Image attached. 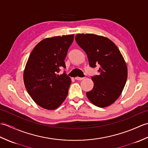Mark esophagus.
Masks as SVG:
<instances>
[{"mask_svg": "<svg viewBox=\"0 0 148 148\" xmlns=\"http://www.w3.org/2000/svg\"><path fill=\"white\" fill-rule=\"evenodd\" d=\"M84 79V77H75V79L76 80H79V81H81Z\"/></svg>", "mask_w": 148, "mask_h": 148, "instance_id": "esophagus-1", "label": "esophagus"}]
</instances>
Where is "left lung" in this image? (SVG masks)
<instances>
[{
	"label": "left lung",
	"mask_w": 148,
	"mask_h": 148,
	"mask_svg": "<svg viewBox=\"0 0 148 148\" xmlns=\"http://www.w3.org/2000/svg\"><path fill=\"white\" fill-rule=\"evenodd\" d=\"M76 41L86 53L90 67L99 64L100 74L92 77L94 86L86 92L93 104L106 108L120 96L127 79V66L118 47L106 37L78 34Z\"/></svg>",
	"instance_id": "left-lung-1"
}]
</instances>
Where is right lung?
I'll return each instance as SVG.
<instances>
[{
  "instance_id": "right-lung-1",
  "label": "right lung",
  "mask_w": 148,
  "mask_h": 148,
  "mask_svg": "<svg viewBox=\"0 0 148 148\" xmlns=\"http://www.w3.org/2000/svg\"><path fill=\"white\" fill-rule=\"evenodd\" d=\"M74 34L55 36L42 40L31 52L23 72L28 93L37 105L54 110L64 102L71 84L70 77L64 73L65 58L74 40Z\"/></svg>"
}]
</instances>
